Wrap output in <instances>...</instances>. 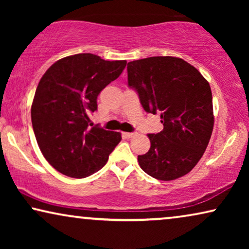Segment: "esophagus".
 <instances>
[{
    "label": "esophagus",
    "instance_id": "obj_1",
    "mask_svg": "<svg viewBox=\"0 0 249 249\" xmlns=\"http://www.w3.org/2000/svg\"><path fill=\"white\" fill-rule=\"evenodd\" d=\"M124 136L127 138H132L136 136V132H124Z\"/></svg>",
    "mask_w": 249,
    "mask_h": 249
}]
</instances>
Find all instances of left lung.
Segmentation results:
<instances>
[{
  "instance_id": "8db88e82",
  "label": "left lung",
  "mask_w": 249,
  "mask_h": 249,
  "mask_svg": "<svg viewBox=\"0 0 249 249\" xmlns=\"http://www.w3.org/2000/svg\"><path fill=\"white\" fill-rule=\"evenodd\" d=\"M128 86L148 113H161L163 130L148 134L151 148L138 155L141 168L158 180L193 170L209 145L214 117L210 84L185 60L152 56L128 63Z\"/></svg>"
}]
</instances>
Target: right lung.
I'll list each match as a JSON object with an SVG mask.
<instances>
[{
    "label": "right lung",
    "instance_id": "obj_1",
    "mask_svg": "<svg viewBox=\"0 0 249 249\" xmlns=\"http://www.w3.org/2000/svg\"><path fill=\"white\" fill-rule=\"evenodd\" d=\"M127 61H105L90 53L74 54L52 64L38 83L32 124L40 152L56 171L86 178L107 162L120 132L90 124L97 96L117 79Z\"/></svg>",
    "mask_w": 249,
    "mask_h": 249
}]
</instances>
